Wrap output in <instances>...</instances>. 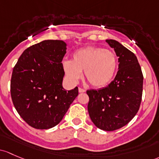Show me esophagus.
<instances>
[{"instance_id": "obj_1", "label": "esophagus", "mask_w": 159, "mask_h": 159, "mask_svg": "<svg viewBox=\"0 0 159 159\" xmlns=\"http://www.w3.org/2000/svg\"><path fill=\"white\" fill-rule=\"evenodd\" d=\"M78 91H79V93H84L86 91V90L83 89V88H78Z\"/></svg>"}]
</instances>
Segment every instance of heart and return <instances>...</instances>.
Segmentation results:
<instances>
[{"mask_svg":"<svg viewBox=\"0 0 159 159\" xmlns=\"http://www.w3.org/2000/svg\"><path fill=\"white\" fill-rule=\"evenodd\" d=\"M62 68L66 76L73 82L82 77L95 88H102L110 83L116 73L117 58L114 52L98 46H88L77 50L72 60H64Z\"/></svg>","mask_w":159,"mask_h":159,"instance_id":"obj_1","label":"heart"}]
</instances>
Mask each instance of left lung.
<instances>
[{
	"mask_svg": "<svg viewBox=\"0 0 159 159\" xmlns=\"http://www.w3.org/2000/svg\"><path fill=\"white\" fill-rule=\"evenodd\" d=\"M107 43L119 57V70L106 88L88 90V110L98 128L113 131L126 126L136 116L143 96V75L136 56L113 39Z\"/></svg>",
	"mask_w": 159,
	"mask_h": 159,
	"instance_id": "1",
	"label": "left lung"
}]
</instances>
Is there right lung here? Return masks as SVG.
Wrapping results in <instances>:
<instances>
[{
	"instance_id": "add662e5",
	"label": "right lung",
	"mask_w": 159,
	"mask_h": 159,
	"mask_svg": "<svg viewBox=\"0 0 159 159\" xmlns=\"http://www.w3.org/2000/svg\"><path fill=\"white\" fill-rule=\"evenodd\" d=\"M66 44L44 40L27 48L13 67L11 95L15 109L28 125L47 129L58 124L78 95V87L62 88Z\"/></svg>"
}]
</instances>
